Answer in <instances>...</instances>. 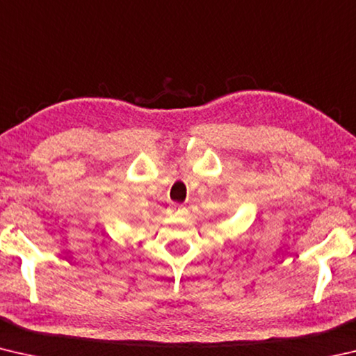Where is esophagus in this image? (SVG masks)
I'll return each instance as SVG.
<instances>
[{
	"mask_svg": "<svg viewBox=\"0 0 356 356\" xmlns=\"http://www.w3.org/2000/svg\"><path fill=\"white\" fill-rule=\"evenodd\" d=\"M172 210H174V212H180V210H182V206H179V204H174Z\"/></svg>",
	"mask_w": 356,
	"mask_h": 356,
	"instance_id": "34e87169",
	"label": "esophagus"
}]
</instances>
